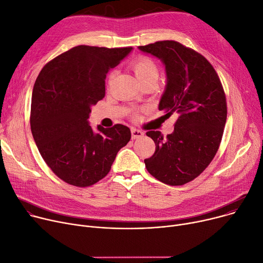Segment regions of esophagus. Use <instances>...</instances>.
I'll return each instance as SVG.
<instances>
[{
	"label": "esophagus",
	"mask_w": 263,
	"mask_h": 263,
	"mask_svg": "<svg viewBox=\"0 0 263 263\" xmlns=\"http://www.w3.org/2000/svg\"><path fill=\"white\" fill-rule=\"evenodd\" d=\"M144 136V133L140 129H136V128H132V138L133 139H140Z\"/></svg>",
	"instance_id": "1"
}]
</instances>
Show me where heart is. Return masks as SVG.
Returning a JSON list of instances; mask_svg holds the SVG:
<instances>
[{"instance_id":"b5f03b06","label":"heart","mask_w":263,"mask_h":263,"mask_svg":"<svg viewBox=\"0 0 263 263\" xmlns=\"http://www.w3.org/2000/svg\"><path fill=\"white\" fill-rule=\"evenodd\" d=\"M132 69L135 72L138 81L141 84L147 81H157L159 76V70L154 61L145 56H140L132 64ZM110 74L109 79H111ZM137 116V115H136Z\"/></svg>"}]
</instances>
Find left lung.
I'll return each mask as SVG.
<instances>
[{
	"instance_id": "left-lung-1",
	"label": "left lung",
	"mask_w": 263,
	"mask_h": 263,
	"mask_svg": "<svg viewBox=\"0 0 263 263\" xmlns=\"http://www.w3.org/2000/svg\"><path fill=\"white\" fill-rule=\"evenodd\" d=\"M139 50L162 60L166 86L158 108L165 116L178 115L166 138L160 132L146 133L156 149L144 159L145 167L159 181L181 186L202 173L219 149L227 118L225 92L209 61L177 41H157Z\"/></svg>"
}]
</instances>
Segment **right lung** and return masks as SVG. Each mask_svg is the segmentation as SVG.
<instances>
[{"mask_svg": "<svg viewBox=\"0 0 263 263\" xmlns=\"http://www.w3.org/2000/svg\"><path fill=\"white\" fill-rule=\"evenodd\" d=\"M133 48L79 45L40 71L30 106V129L40 155L61 180L89 187L109 173L118 152L130 140L122 124L95 133L90 107L105 97V79Z\"/></svg>", "mask_w": 263, "mask_h": 263, "instance_id": "1", "label": "right lung"}]
</instances>
